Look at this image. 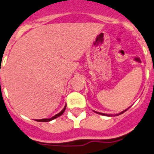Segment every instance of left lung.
Returning <instances> with one entry per match:
<instances>
[{"mask_svg":"<svg viewBox=\"0 0 154 154\" xmlns=\"http://www.w3.org/2000/svg\"><path fill=\"white\" fill-rule=\"evenodd\" d=\"M128 110V109H125V110H124V111H122V112H120V113H119V114H116V115H115V116H119V115H121V114H122V113H124V112H125V111H127ZM96 113H97V114H100V115H102V116H111V115H108V114H104V113H100V112H95Z\"/></svg>","mask_w":154,"mask_h":154,"instance_id":"obj_1","label":"left lung"}]
</instances>
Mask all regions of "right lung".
I'll return each mask as SVG.
<instances>
[{"mask_svg":"<svg viewBox=\"0 0 154 154\" xmlns=\"http://www.w3.org/2000/svg\"><path fill=\"white\" fill-rule=\"evenodd\" d=\"M66 105H65V107L63 108V110L61 111L60 113L57 114L56 116H53V117L50 118V119H38V120H36V121L37 122H49V121H51V120H53V119H57V118L60 117L61 115H63V113L64 111H65V109H66Z\"/></svg>","mask_w":154,"mask_h":154,"instance_id":"1","label":"right lung"}]
</instances>
